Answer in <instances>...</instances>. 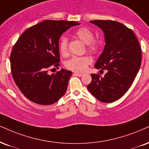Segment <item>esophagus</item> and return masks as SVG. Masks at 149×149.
I'll use <instances>...</instances> for the list:
<instances>
[{"label":"esophagus","mask_w":149,"mask_h":149,"mask_svg":"<svg viewBox=\"0 0 149 149\" xmlns=\"http://www.w3.org/2000/svg\"><path fill=\"white\" fill-rule=\"evenodd\" d=\"M74 75H75V76H77V77H82L83 76V74H80V73H74Z\"/></svg>","instance_id":"esophagus-1"}]
</instances>
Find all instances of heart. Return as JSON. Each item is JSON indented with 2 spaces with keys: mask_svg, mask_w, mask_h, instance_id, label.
<instances>
[{
  "mask_svg": "<svg viewBox=\"0 0 149 149\" xmlns=\"http://www.w3.org/2000/svg\"><path fill=\"white\" fill-rule=\"evenodd\" d=\"M74 36L83 43L86 44L89 52L97 53L100 47V43L94 39V33L86 27L79 28L74 32ZM68 38L65 36H61L59 41L60 52L63 54L68 52ZM91 61L88 56H73L66 61L65 66L68 69L76 72H82L87 68Z\"/></svg>",
  "mask_w": 149,
  "mask_h": 149,
  "instance_id": "b5f03b06",
  "label": "heart"
}]
</instances>
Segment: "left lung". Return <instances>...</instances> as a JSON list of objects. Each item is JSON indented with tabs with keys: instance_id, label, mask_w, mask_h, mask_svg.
<instances>
[{
	"instance_id": "1",
	"label": "left lung",
	"mask_w": 149,
	"mask_h": 149,
	"mask_svg": "<svg viewBox=\"0 0 149 149\" xmlns=\"http://www.w3.org/2000/svg\"><path fill=\"white\" fill-rule=\"evenodd\" d=\"M90 23L104 33L105 46L95 68L106 70L107 73L104 77L92 74L88 89L100 102H115L129 89L138 72L142 60L140 45L133 31L119 22L95 20Z\"/></svg>"
}]
</instances>
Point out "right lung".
<instances>
[{"instance_id": "right-lung-1", "label": "right lung", "mask_w": 149, "mask_h": 149, "mask_svg": "<svg viewBox=\"0 0 149 149\" xmlns=\"http://www.w3.org/2000/svg\"><path fill=\"white\" fill-rule=\"evenodd\" d=\"M74 21L47 20L25 30L13 47L11 71L21 93L32 102L50 105L67 90L72 72L62 68L49 74L48 68L59 65L58 41Z\"/></svg>"}]
</instances>
